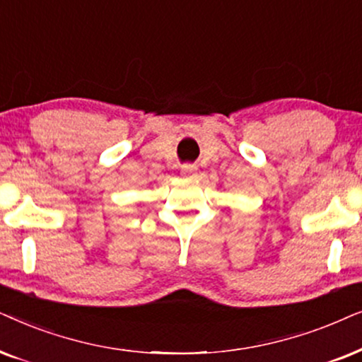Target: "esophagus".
Returning <instances> with one entry per match:
<instances>
[{
	"mask_svg": "<svg viewBox=\"0 0 362 362\" xmlns=\"http://www.w3.org/2000/svg\"><path fill=\"white\" fill-rule=\"evenodd\" d=\"M195 172H197L195 163H184V165H182V173H184V175H194Z\"/></svg>",
	"mask_w": 362,
	"mask_h": 362,
	"instance_id": "obj_1",
	"label": "esophagus"
}]
</instances>
